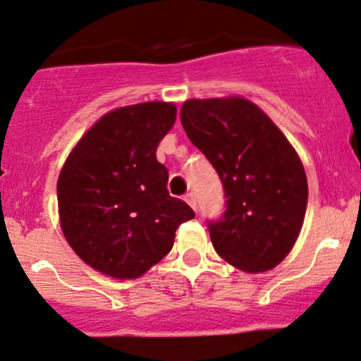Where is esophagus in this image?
Instances as JSON below:
<instances>
[{
  "mask_svg": "<svg viewBox=\"0 0 361 361\" xmlns=\"http://www.w3.org/2000/svg\"><path fill=\"white\" fill-rule=\"evenodd\" d=\"M184 200L185 201H188V204H189V207H191L192 208V210H197V204H196V197H195V195H192V192H188V195H185L184 196Z\"/></svg>",
  "mask_w": 361,
  "mask_h": 361,
  "instance_id": "1",
  "label": "esophagus"
}]
</instances>
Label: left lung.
Returning <instances> with one entry per match:
<instances>
[{
  "instance_id": "obj_1",
  "label": "left lung",
  "mask_w": 361,
  "mask_h": 361,
  "mask_svg": "<svg viewBox=\"0 0 361 361\" xmlns=\"http://www.w3.org/2000/svg\"><path fill=\"white\" fill-rule=\"evenodd\" d=\"M180 122L224 184L226 212L208 222L215 251L244 272L274 269L293 250L308 203L298 153L272 120L243 98L189 99Z\"/></svg>"
}]
</instances>
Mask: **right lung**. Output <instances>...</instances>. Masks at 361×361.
Segmentation results:
<instances>
[{
  "label": "right lung",
  "instance_id": "obj_1",
  "mask_svg": "<svg viewBox=\"0 0 361 361\" xmlns=\"http://www.w3.org/2000/svg\"><path fill=\"white\" fill-rule=\"evenodd\" d=\"M176 115V104L164 102L117 108L84 134L61 169V231L98 272L139 277L172 250L177 227L195 219L169 195V170L157 160Z\"/></svg>",
  "mask_w": 361,
  "mask_h": 361
}]
</instances>
